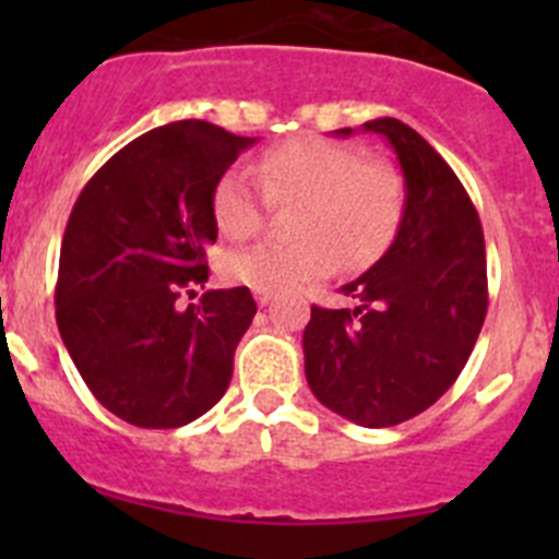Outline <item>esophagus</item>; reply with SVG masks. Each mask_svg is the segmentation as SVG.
I'll return each mask as SVG.
<instances>
[{
	"instance_id": "34e87169",
	"label": "esophagus",
	"mask_w": 559,
	"mask_h": 559,
	"mask_svg": "<svg viewBox=\"0 0 559 559\" xmlns=\"http://www.w3.org/2000/svg\"><path fill=\"white\" fill-rule=\"evenodd\" d=\"M254 299H257V305H260V308H265V305L274 299V294H271V290H254Z\"/></svg>"
}]
</instances>
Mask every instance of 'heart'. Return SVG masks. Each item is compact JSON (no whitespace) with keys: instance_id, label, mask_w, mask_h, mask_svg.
Wrapping results in <instances>:
<instances>
[{"instance_id":"b5f03b06","label":"heart","mask_w":559,"mask_h":559,"mask_svg":"<svg viewBox=\"0 0 559 559\" xmlns=\"http://www.w3.org/2000/svg\"><path fill=\"white\" fill-rule=\"evenodd\" d=\"M271 204H299L290 243H257L226 257V274L254 290L290 294L347 269H367L392 246L406 212V185L394 165L367 159L353 142L299 136L274 145L257 162ZM265 199L243 170H226L212 190L221 235L246 240L265 218Z\"/></svg>"}]
</instances>
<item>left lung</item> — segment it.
Instances as JSON below:
<instances>
[{
    "instance_id": "obj_1",
    "label": "left lung",
    "mask_w": 559,
    "mask_h": 559,
    "mask_svg": "<svg viewBox=\"0 0 559 559\" xmlns=\"http://www.w3.org/2000/svg\"><path fill=\"white\" fill-rule=\"evenodd\" d=\"M364 131L397 153L406 212L386 254L341 288L358 308H310L305 374L330 412L389 428L456 383L487 316V260L478 212L448 162L394 117L364 122Z\"/></svg>"
}]
</instances>
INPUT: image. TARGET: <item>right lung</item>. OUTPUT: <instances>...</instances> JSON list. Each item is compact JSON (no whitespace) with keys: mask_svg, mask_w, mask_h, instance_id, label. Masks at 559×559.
<instances>
[{"mask_svg":"<svg viewBox=\"0 0 559 559\" xmlns=\"http://www.w3.org/2000/svg\"><path fill=\"white\" fill-rule=\"evenodd\" d=\"M254 145L204 120L153 128L117 151L78 195L61 243L56 319L88 392L140 428H179L229 389L249 288H204L218 240L212 190Z\"/></svg>","mask_w":559,"mask_h":559,"instance_id":"obj_1","label":"right lung"}]
</instances>
